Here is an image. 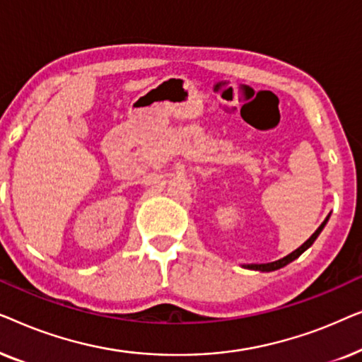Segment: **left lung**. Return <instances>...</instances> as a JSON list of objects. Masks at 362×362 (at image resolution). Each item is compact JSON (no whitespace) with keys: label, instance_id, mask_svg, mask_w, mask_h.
Returning a JSON list of instances; mask_svg holds the SVG:
<instances>
[{"label":"left lung","instance_id":"1","mask_svg":"<svg viewBox=\"0 0 362 362\" xmlns=\"http://www.w3.org/2000/svg\"><path fill=\"white\" fill-rule=\"evenodd\" d=\"M328 219H329V216L326 217V219L323 221V224H321L318 229L315 230V234L310 237L308 240L305 242L303 245H300L298 249L296 250H293L291 252V254H288L286 257H284V259H280V260H275V262H270V264H249V265H245V269H250V270H259V272H272V270H279V269H281V267H285V265H288L290 262H293L295 259H298V257L303 254V252L308 249V247H311L313 245V242L316 240V237L320 235V232L323 230V227L326 226V222H328Z\"/></svg>","mask_w":362,"mask_h":362}]
</instances>
